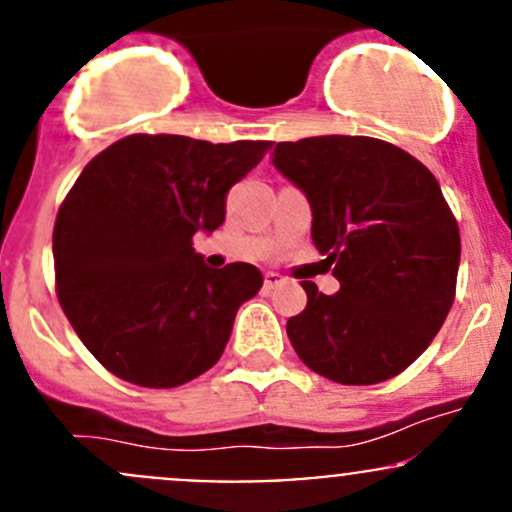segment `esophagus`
<instances>
[{
  "instance_id": "esophagus-1",
  "label": "esophagus",
  "mask_w": 512,
  "mask_h": 512,
  "mask_svg": "<svg viewBox=\"0 0 512 512\" xmlns=\"http://www.w3.org/2000/svg\"><path fill=\"white\" fill-rule=\"evenodd\" d=\"M282 282L285 280H282L280 272H265V287L267 289H275L277 285H282Z\"/></svg>"
}]
</instances>
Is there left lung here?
I'll return each mask as SVG.
<instances>
[{"mask_svg":"<svg viewBox=\"0 0 512 512\" xmlns=\"http://www.w3.org/2000/svg\"><path fill=\"white\" fill-rule=\"evenodd\" d=\"M272 165L312 208V242L337 294L302 282L307 307L287 337L317 374L369 386L401 374L431 344L456 297L461 235L431 170L366 136L277 143Z\"/></svg>","mask_w":512,"mask_h":512,"instance_id":"left-lung-1","label":"left lung"}]
</instances>
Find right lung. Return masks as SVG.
I'll return each instance as SVG.
<instances>
[{
	"instance_id": "right-lung-1",
	"label": "right lung",
	"mask_w": 512,
	"mask_h": 512,
	"mask_svg": "<svg viewBox=\"0 0 512 512\" xmlns=\"http://www.w3.org/2000/svg\"><path fill=\"white\" fill-rule=\"evenodd\" d=\"M267 146L128 136L81 170L56 215V292L108 371L173 389L223 356L237 309L265 277L247 262L213 270L193 235L223 225L227 190Z\"/></svg>"
}]
</instances>
